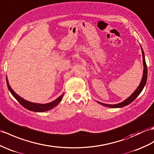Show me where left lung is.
<instances>
[{
	"instance_id": "1",
	"label": "left lung",
	"mask_w": 154,
	"mask_h": 154,
	"mask_svg": "<svg viewBox=\"0 0 154 154\" xmlns=\"http://www.w3.org/2000/svg\"><path fill=\"white\" fill-rule=\"evenodd\" d=\"M141 50H142V57H143V65H144V71H143V75L142 78L140 85H139L137 88L136 89V91L132 94L129 97L127 98L125 100H124L123 102L117 103V104H107V103H101L100 102H98L100 104L105 106L107 107H109V108H122V107H124L125 106H127L131 103L132 102H133L134 100L138 97V96L140 94V92L143 90V88L145 87L146 81H147V77H148V69H147V66H146V61H145V57H144V51H143V49L142 48V46H140Z\"/></svg>"
}]
</instances>
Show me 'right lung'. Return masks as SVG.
Here are the masks:
<instances>
[{"label":"right lung","instance_id":"add662e5","mask_svg":"<svg viewBox=\"0 0 154 154\" xmlns=\"http://www.w3.org/2000/svg\"><path fill=\"white\" fill-rule=\"evenodd\" d=\"M6 83H7V86H8V90L10 91V92H11V94H12L14 97L17 100V101L18 102L21 106H23L25 108H26L30 111H32V112H46V111L52 109L60 102V101L62 100L64 95V93H63L62 95L60 96L58 98H57L55 100H54L50 103H33V102L27 101L26 100H24L23 98L20 97L19 95H17L16 92L12 90V88L10 86L7 77H6Z\"/></svg>","mask_w":154,"mask_h":154}]
</instances>
